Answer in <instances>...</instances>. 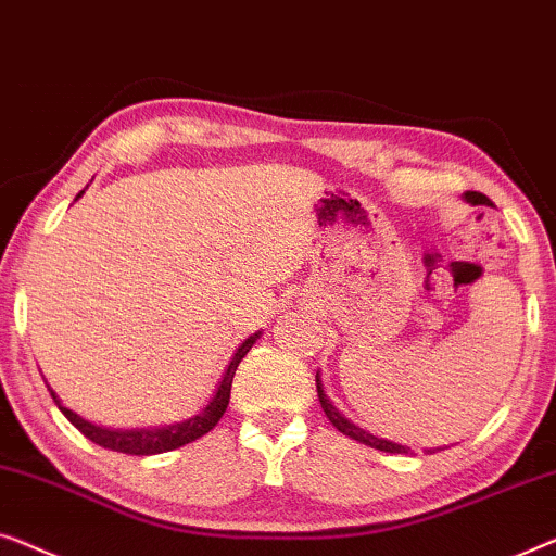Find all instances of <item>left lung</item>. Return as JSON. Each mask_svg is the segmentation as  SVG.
<instances>
[{
  "label": "left lung",
  "instance_id": "left-lung-1",
  "mask_svg": "<svg viewBox=\"0 0 556 556\" xmlns=\"http://www.w3.org/2000/svg\"><path fill=\"white\" fill-rule=\"evenodd\" d=\"M466 201L481 203V201H486V197H483V193H476V191H466ZM315 380H317V397H319V405H323L325 416L330 418V424H332L334 428H338L340 433H345V435H350V438H353V441H357V443H365V445H370V448H378V451H386V453H408V451H410V448H405V445H401V443L386 441V438H378V435L363 431V428H357L355 424H350V420H348L345 416H342V413L330 403V397L325 395L323 378H319V372L315 375ZM438 451H441V448H438ZM426 453H431V451H426Z\"/></svg>",
  "mask_w": 556,
  "mask_h": 556
}]
</instances>
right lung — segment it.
Instances as JSON below:
<instances>
[{
    "label": "right lung",
    "instance_id": "right-lung-1",
    "mask_svg": "<svg viewBox=\"0 0 556 556\" xmlns=\"http://www.w3.org/2000/svg\"><path fill=\"white\" fill-rule=\"evenodd\" d=\"M83 193L85 191L77 193V199H80ZM256 340H260V332L241 342V345L237 348V353H233V357L229 359V367L224 370L222 382H218L216 393L208 401L206 408L197 413V416H191L189 420H184V424L161 426V428H132V431H113V428L96 426V424H90V420L80 418L77 413H73L70 408H65V405H62L58 393H54L50 386H47V390H50L52 401L62 410V416H65L70 424H73L85 438H90L92 443L103 445V448L118 451V453H128V456H155V453H166V451L181 448V445L197 441V438L206 435L211 428H214L218 420H222V416L226 413V405H229L233 372H237L241 357H244L249 350H252Z\"/></svg>",
    "mask_w": 556,
    "mask_h": 556
}]
</instances>
